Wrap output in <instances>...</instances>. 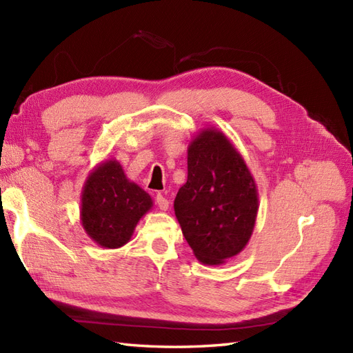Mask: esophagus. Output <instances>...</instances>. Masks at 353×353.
Here are the masks:
<instances>
[{
  "label": "esophagus",
  "mask_w": 353,
  "mask_h": 353,
  "mask_svg": "<svg viewBox=\"0 0 353 353\" xmlns=\"http://www.w3.org/2000/svg\"><path fill=\"white\" fill-rule=\"evenodd\" d=\"M157 204H158V207H159L161 210H167L168 205H170V201L162 194H158L157 195Z\"/></svg>",
  "instance_id": "1"
}]
</instances>
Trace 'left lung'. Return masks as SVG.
<instances>
[{"instance_id": "obj_1", "label": "left lung", "mask_w": 353, "mask_h": 353, "mask_svg": "<svg viewBox=\"0 0 353 353\" xmlns=\"http://www.w3.org/2000/svg\"><path fill=\"white\" fill-rule=\"evenodd\" d=\"M258 189L245 159L222 131L204 128L188 146V180L174 213L195 258L221 265L246 248L258 214Z\"/></svg>"}]
</instances>
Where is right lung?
<instances>
[{
    "label": "right lung",
    "mask_w": 353,
    "mask_h": 353,
    "mask_svg": "<svg viewBox=\"0 0 353 353\" xmlns=\"http://www.w3.org/2000/svg\"><path fill=\"white\" fill-rule=\"evenodd\" d=\"M80 203L83 230L104 249L126 245L139 221L153 205L150 195L126 177L116 159L103 161L90 171Z\"/></svg>",
    "instance_id": "1"
}]
</instances>
